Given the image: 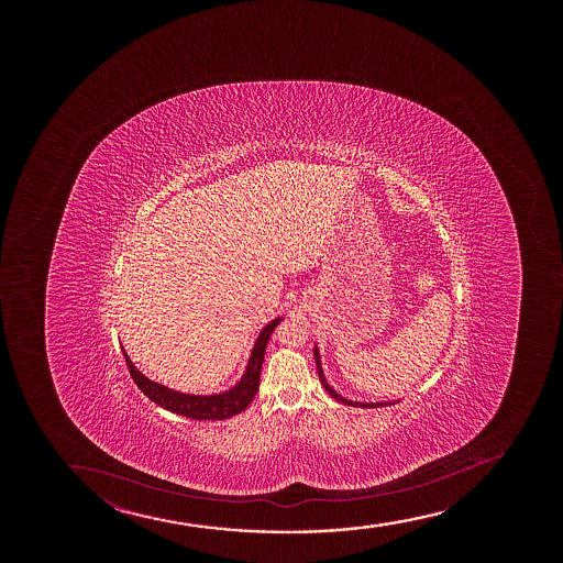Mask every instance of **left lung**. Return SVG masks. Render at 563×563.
I'll return each mask as SVG.
<instances>
[{"label": "left lung", "instance_id": "1", "mask_svg": "<svg viewBox=\"0 0 563 563\" xmlns=\"http://www.w3.org/2000/svg\"><path fill=\"white\" fill-rule=\"evenodd\" d=\"M313 356H316L317 374H319L321 385H323L324 390H327L334 400L340 401V404H345V406H355V408H379V406H387V401H385V404H379V401H375V404H364V401H351L347 400V398H343V396L338 395L336 390L330 387L327 379H324L323 368H321V358H319V351H317V347H313Z\"/></svg>", "mask_w": 563, "mask_h": 563}]
</instances>
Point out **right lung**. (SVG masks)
<instances>
[{"mask_svg":"<svg viewBox=\"0 0 563 563\" xmlns=\"http://www.w3.org/2000/svg\"><path fill=\"white\" fill-rule=\"evenodd\" d=\"M282 317L274 319L261 330L257 342L253 345L252 356L247 361L246 374L242 375L236 385L227 393L212 396L184 395L176 393L173 388L163 387L159 383L152 382L146 375L141 374L135 368V364L130 361V356L123 351L125 364L130 368L131 377L136 383V387L148 396L150 400L173 411V413L188 417L195 420H223L234 415L242 413L244 409L252 404L257 395L258 379H261V368H263V358H265L266 343L271 340V334L278 327Z\"/></svg>","mask_w":563,"mask_h":563,"instance_id":"1","label":"right lung"}]
</instances>
